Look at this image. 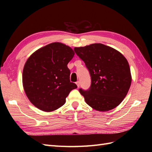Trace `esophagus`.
Returning a JSON list of instances; mask_svg holds the SVG:
<instances>
[{
	"label": "esophagus",
	"instance_id": "34e87169",
	"mask_svg": "<svg viewBox=\"0 0 152 152\" xmlns=\"http://www.w3.org/2000/svg\"><path fill=\"white\" fill-rule=\"evenodd\" d=\"M76 84H77V86L78 87H79V86H80V82H79V81L76 82Z\"/></svg>",
	"mask_w": 152,
	"mask_h": 152
}]
</instances>
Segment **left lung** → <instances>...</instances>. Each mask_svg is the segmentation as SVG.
<instances>
[{
  "label": "left lung",
  "instance_id": "obj_1",
  "mask_svg": "<svg viewBox=\"0 0 152 152\" xmlns=\"http://www.w3.org/2000/svg\"><path fill=\"white\" fill-rule=\"evenodd\" d=\"M88 69L90 88L79 89L86 103L100 112L116 108L126 97L131 84V70L126 58L116 49L103 44L75 48Z\"/></svg>",
  "mask_w": 152,
  "mask_h": 152
}]
</instances>
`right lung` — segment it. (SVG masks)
I'll return each instance as SVG.
<instances>
[{
    "label": "right lung",
    "instance_id": "add662e5",
    "mask_svg": "<svg viewBox=\"0 0 152 152\" xmlns=\"http://www.w3.org/2000/svg\"><path fill=\"white\" fill-rule=\"evenodd\" d=\"M73 50L61 42H53L37 50L28 58L23 70V86L30 102L44 112L54 111L65 103L77 85L70 80L67 65Z\"/></svg>",
    "mask_w": 152,
    "mask_h": 152
}]
</instances>
